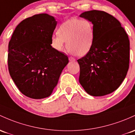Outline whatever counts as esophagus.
<instances>
[{
  "mask_svg": "<svg viewBox=\"0 0 135 135\" xmlns=\"http://www.w3.org/2000/svg\"><path fill=\"white\" fill-rule=\"evenodd\" d=\"M69 61H75L74 57H72V56H70V57H69Z\"/></svg>",
  "mask_w": 135,
  "mask_h": 135,
  "instance_id": "34e87169",
  "label": "esophagus"
}]
</instances>
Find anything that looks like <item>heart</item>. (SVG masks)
Returning a JSON list of instances; mask_svg holds the SVG:
<instances>
[{
  "label": "heart",
  "mask_w": 135,
  "mask_h": 135,
  "mask_svg": "<svg viewBox=\"0 0 135 135\" xmlns=\"http://www.w3.org/2000/svg\"><path fill=\"white\" fill-rule=\"evenodd\" d=\"M57 34L51 39L52 47L56 51H63L65 41H66V47L70 53L84 56L90 52L94 45V26L88 20L69 19L60 25Z\"/></svg>",
  "instance_id": "heart-1"
}]
</instances>
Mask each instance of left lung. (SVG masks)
Masks as SVG:
<instances>
[{"label":"left lung","mask_w":135,"mask_h":135,"mask_svg":"<svg viewBox=\"0 0 135 135\" xmlns=\"http://www.w3.org/2000/svg\"><path fill=\"white\" fill-rule=\"evenodd\" d=\"M80 17L93 23L94 38L90 52L78 60L79 83L90 95H106L117 89L128 73V35L117 19L105 11H86Z\"/></svg>","instance_id":"obj_1"}]
</instances>
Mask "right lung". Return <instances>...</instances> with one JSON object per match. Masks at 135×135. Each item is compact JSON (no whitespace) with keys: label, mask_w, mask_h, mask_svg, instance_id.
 I'll return each instance as SVG.
<instances>
[{"label":"right lung","mask_w":135,"mask_h":135,"mask_svg":"<svg viewBox=\"0 0 135 135\" xmlns=\"http://www.w3.org/2000/svg\"><path fill=\"white\" fill-rule=\"evenodd\" d=\"M56 24L52 16L35 15L18 25L9 42V74L18 90L30 98L51 95L69 63L67 56L51 46Z\"/></svg>","instance_id":"right-lung-1"}]
</instances>
